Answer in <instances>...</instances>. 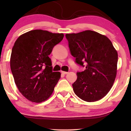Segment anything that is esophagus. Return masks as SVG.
Here are the masks:
<instances>
[{
  "mask_svg": "<svg viewBox=\"0 0 131 131\" xmlns=\"http://www.w3.org/2000/svg\"><path fill=\"white\" fill-rule=\"evenodd\" d=\"M61 73H62V74H68V72H66V71H61Z\"/></svg>",
  "mask_w": 131,
  "mask_h": 131,
  "instance_id": "obj_1",
  "label": "esophagus"
}]
</instances>
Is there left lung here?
<instances>
[{
  "label": "left lung",
  "instance_id": "left-lung-1",
  "mask_svg": "<svg viewBox=\"0 0 131 131\" xmlns=\"http://www.w3.org/2000/svg\"><path fill=\"white\" fill-rule=\"evenodd\" d=\"M71 54L75 62L85 67L77 73L73 84L76 95L84 101L100 100L110 91L117 72L118 53L110 40L95 31L67 34Z\"/></svg>",
  "mask_w": 131,
  "mask_h": 131
}]
</instances>
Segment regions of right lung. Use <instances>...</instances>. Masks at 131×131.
Returning <instances> with one entry per match:
<instances>
[{
    "instance_id": "1",
    "label": "right lung",
    "mask_w": 131,
    "mask_h": 131,
    "mask_svg": "<svg viewBox=\"0 0 131 131\" xmlns=\"http://www.w3.org/2000/svg\"><path fill=\"white\" fill-rule=\"evenodd\" d=\"M63 37L62 33L36 29L22 34L15 42L10 68L19 91L30 101L40 103L53 92L61 74L52 71L49 55Z\"/></svg>"
}]
</instances>
